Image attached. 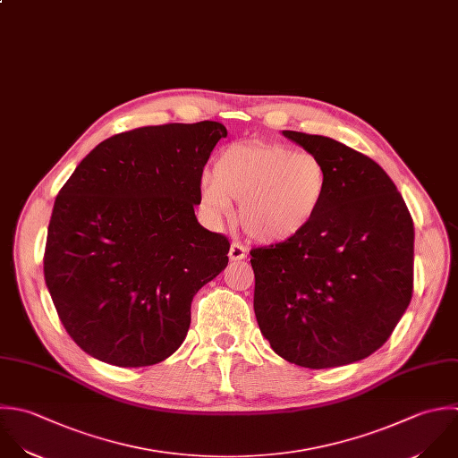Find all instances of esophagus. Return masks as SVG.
Returning <instances> with one entry per match:
<instances>
[{"label":"esophagus","instance_id":"obj_1","mask_svg":"<svg viewBox=\"0 0 458 458\" xmlns=\"http://www.w3.org/2000/svg\"><path fill=\"white\" fill-rule=\"evenodd\" d=\"M246 253L248 251H246V248L241 242H232L228 257H230V260H242L246 257Z\"/></svg>","mask_w":458,"mask_h":458}]
</instances>
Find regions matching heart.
<instances>
[{
  "instance_id": "b5f03b06",
  "label": "heart",
  "mask_w": 458,
  "mask_h": 458,
  "mask_svg": "<svg viewBox=\"0 0 458 458\" xmlns=\"http://www.w3.org/2000/svg\"><path fill=\"white\" fill-rule=\"evenodd\" d=\"M328 192L327 164L310 151L273 142H233L201 180V201L214 216L239 203L242 230L260 242L298 237L318 217Z\"/></svg>"
}]
</instances>
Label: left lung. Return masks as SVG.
Segmentation results:
<instances>
[{
	"mask_svg": "<svg viewBox=\"0 0 458 458\" xmlns=\"http://www.w3.org/2000/svg\"><path fill=\"white\" fill-rule=\"evenodd\" d=\"M328 169V192L298 237L253 248V309L287 362L327 369L386 344L414 289V223L387 173L323 135L284 130Z\"/></svg>",
	"mask_w": 458,
	"mask_h": 458,
	"instance_id": "8db88e82",
	"label": "left lung"
}]
</instances>
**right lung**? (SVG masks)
<instances>
[{
    "instance_id": "add662e5",
    "label": "right lung",
    "mask_w": 458,
    "mask_h": 458,
    "mask_svg": "<svg viewBox=\"0 0 458 458\" xmlns=\"http://www.w3.org/2000/svg\"><path fill=\"white\" fill-rule=\"evenodd\" d=\"M221 137L216 121L123 131L60 189L44 280L65 332L90 357L144 368L183 343L194 294L228 264V239L194 216Z\"/></svg>"
}]
</instances>
